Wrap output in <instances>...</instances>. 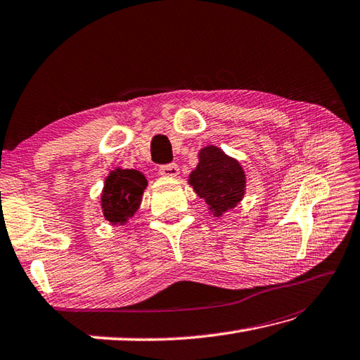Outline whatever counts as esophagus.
Returning a JSON list of instances; mask_svg holds the SVG:
<instances>
[{
  "mask_svg": "<svg viewBox=\"0 0 360 360\" xmlns=\"http://www.w3.org/2000/svg\"><path fill=\"white\" fill-rule=\"evenodd\" d=\"M179 172H180V169L175 163L160 166V175H163V177H177Z\"/></svg>",
  "mask_w": 360,
  "mask_h": 360,
  "instance_id": "34e87169",
  "label": "esophagus"
}]
</instances>
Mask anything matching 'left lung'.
<instances>
[{
    "instance_id": "left-lung-1",
    "label": "left lung",
    "mask_w": 360,
    "mask_h": 360,
    "mask_svg": "<svg viewBox=\"0 0 360 360\" xmlns=\"http://www.w3.org/2000/svg\"><path fill=\"white\" fill-rule=\"evenodd\" d=\"M188 183L214 217L236 207L244 199L247 186L245 171L239 161L212 144L200 149L199 165L189 174Z\"/></svg>"
}]
</instances>
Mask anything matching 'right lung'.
Wrapping results in <instances>:
<instances>
[{
	"label": "right lung",
	"mask_w": 360,
	"mask_h": 360,
	"mask_svg": "<svg viewBox=\"0 0 360 360\" xmlns=\"http://www.w3.org/2000/svg\"><path fill=\"white\" fill-rule=\"evenodd\" d=\"M146 188L148 180L143 172L122 167L110 171L101 194V208L105 221L112 225H124L134 217Z\"/></svg>",
	"instance_id": "add662e5"
}]
</instances>
